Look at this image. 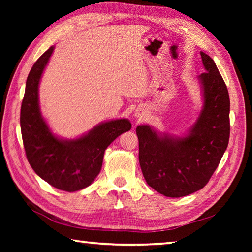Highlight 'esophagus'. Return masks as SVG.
Wrapping results in <instances>:
<instances>
[{
	"label": "esophagus",
	"instance_id": "34e87169",
	"mask_svg": "<svg viewBox=\"0 0 252 252\" xmlns=\"http://www.w3.org/2000/svg\"><path fill=\"white\" fill-rule=\"evenodd\" d=\"M136 116H137V117H140V115H136Z\"/></svg>",
	"mask_w": 252,
	"mask_h": 252
}]
</instances>
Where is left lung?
I'll use <instances>...</instances> for the list:
<instances>
[{"mask_svg":"<svg viewBox=\"0 0 252 252\" xmlns=\"http://www.w3.org/2000/svg\"><path fill=\"white\" fill-rule=\"evenodd\" d=\"M203 105L189 134H161L138 126V160L147 184L160 194L178 198L205 187L220 163L229 140V96L210 56L200 52Z\"/></svg>","mask_w":252,"mask_h":252,"instance_id":"left-lung-1","label":"left lung"}]
</instances>
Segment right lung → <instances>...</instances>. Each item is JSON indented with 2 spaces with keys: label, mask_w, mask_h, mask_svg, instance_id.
<instances>
[{
  "label": "right lung",
  "mask_w": 252,
  "mask_h": 252,
  "mask_svg": "<svg viewBox=\"0 0 252 252\" xmlns=\"http://www.w3.org/2000/svg\"><path fill=\"white\" fill-rule=\"evenodd\" d=\"M54 51L51 46L31 68L20 109V127L27 159L34 172L58 189L76 191L88 187L98 175L106 148L131 130L127 119L101 122L74 140L58 138L41 115L39 83Z\"/></svg>",
  "instance_id": "obj_1"
}]
</instances>
